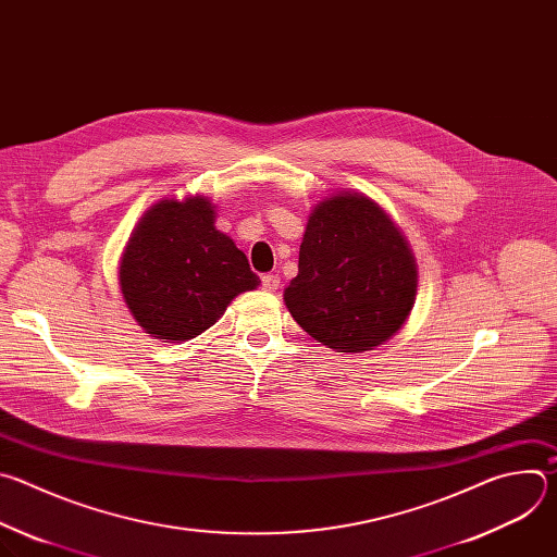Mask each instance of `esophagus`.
I'll return each instance as SVG.
<instances>
[{
	"mask_svg": "<svg viewBox=\"0 0 557 557\" xmlns=\"http://www.w3.org/2000/svg\"><path fill=\"white\" fill-rule=\"evenodd\" d=\"M262 286L271 293V290H277V286H280V277L277 275H273V273H267V275H262Z\"/></svg>",
	"mask_w": 557,
	"mask_h": 557,
	"instance_id": "obj_1",
	"label": "esophagus"
}]
</instances>
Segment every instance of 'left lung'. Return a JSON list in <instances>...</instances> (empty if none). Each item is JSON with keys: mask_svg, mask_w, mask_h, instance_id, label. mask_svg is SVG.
<instances>
[{"mask_svg": "<svg viewBox=\"0 0 557 557\" xmlns=\"http://www.w3.org/2000/svg\"><path fill=\"white\" fill-rule=\"evenodd\" d=\"M417 286L404 231L372 198L348 189L312 207L284 304L312 339L337 352H368L404 329Z\"/></svg>", "mask_w": 557, "mask_h": 557, "instance_id": "8db88e82", "label": "left lung"}]
</instances>
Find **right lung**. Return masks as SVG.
<instances>
[{
  "label": "right lung",
  "instance_id": "add662e5",
  "mask_svg": "<svg viewBox=\"0 0 557 557\" xmlns=\"http://www.w3.org/2000/svg\"><path fill=\"white\" fill-rule=\"evenodd\" d=\"M119 286L149 337L181 344L211 329L260 277L215 228V205L196 194L163 198L140 215L119 262Z\"/></svg>",
  "mask_w": 557,
  "mask_h": 557
}]
</instances>
